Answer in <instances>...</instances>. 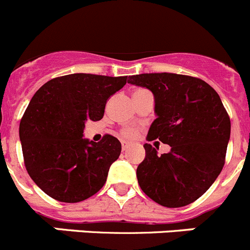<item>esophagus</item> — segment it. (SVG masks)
<instances>
[{"mask_svg": "<svg viewBox=\"0 0 250 250\" xmlns=\"http://www.w3.org/2000/svg\"><path fill=\"white\" fill-rule=\"evenodd\" d=\"M121 147H123V151H126L127 148L130 147V143H127V141H123V143H121Z\"/></svg>", "mask_w": 250, "mask_h": 250, "instance_id": "esophagus-1", "label": "esophagus"}]
</instances>
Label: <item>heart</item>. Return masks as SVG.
I'll use <instances>...</instances> for the list:
<instances>
[{
  "mask_svg": "<svg viewBox=\"0 0 250 250\" xmlns=\"http://www.w3.org/2000/svg\"><path fill=\"white\" fill-rule=\"evenodd\" d=\"M140 90H144V89H137L136 91ZM123 135L125 137H127V139H132V137H135L137 135V130L135 127H126V129L123 130Z\"/></svg>",
  "mask_w": 250,
  "mask_h": 250,
  "instance_id": "obj_1",
  "label": "heart"
}]
</instances>
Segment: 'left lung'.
<instances>
[{
	"label": "left lung",
	"instance_id": "obj_1",
	"mask_svg": "<svg viewBox=\"0 0 250 250\" xmlns=\"http://www.w3.org/2000/svg\"><path fill=\"white\" fill-rule=\"evenodd\" d=\"M130 84L152 91L155 114L147 140L171 146L157 155L145 144V160L137 166L141 189L168 208L198 200L224 166L230 136V119L209 84L198 78L173 73L131 75Z\"/></svg>",
	"mask_w": 250,
	"mask_h": 250
}]
</instances>
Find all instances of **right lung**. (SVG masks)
Listing matches in <instances>:
<instances>
[{"label": "right lung", "instance_id": "right-lung-1", "mask_svg": "<svg viewBox=\"0 0 250 250\" xmlns=\"http://www.w3.org/2000/svg\"><path fill=\"white\" fill-rule=\"evenodd\" d=\"M126 78L77 73L50 79L36 91L21 120L20 140L27 172L49 197L77 203L105 185L121 144L111 135L89 141L84 127L103 119L107 99Z\"/></svg>", "mask_w": 250, "mask_h": 250}]
</instances>
